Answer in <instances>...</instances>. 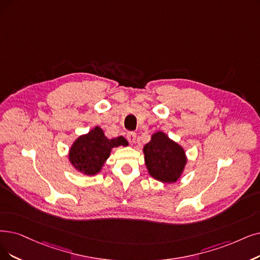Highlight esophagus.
<instances>
[{
  "mask_svg": "<svg viewBox=\"0 0 260 260\" xmlns=\"http://www.w3.org/2000/svg\"><path fill=\"white\" fill-rule=\"evenodd\" d=\"M127 140L129 141L130 144H134V143H136L137 133H134V132H128V134H127Z\"/></svg>",
  "mask_w": 260,
  "mask_h": 260,
  "instance_id": "34e87169",
  "label": "esophagus"
}]
</instances>
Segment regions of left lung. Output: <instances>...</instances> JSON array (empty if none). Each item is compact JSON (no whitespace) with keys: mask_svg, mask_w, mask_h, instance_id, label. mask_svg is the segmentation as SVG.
Segmentation results:
<instances>
[{"mask_svg":"<svg viewBox=\"0 0 260 260\" xmlns=\"http://www.w3.org/2000/svg\"><path fill=\"white\" fill-rule=\"evenodd\" d=\"M146 169L152 178L162 183H174L182 176L188 158L181 145L163 131L151 136L143 147Z\"/></svg>","mask_w":260,"mask_h":260,"instance_id":"obj_1","label":"left lung"}]
</instances>
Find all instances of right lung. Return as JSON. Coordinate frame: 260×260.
Wrapping results in <instances>:
<instances>
[{"mask_svg":"<svg viewBox=\"0 0 260 260\" xmlns=\"http://www.w3.org/2000/svg\"><path fill=\"white\" fill-rule=\"evenodd\" d=\"M128 145V141L123 137L109 140L103 130L96 126L72 143L68 160L79 173L94 176L101 172L113 148L126 147Z\"/></svg>","mask_w":260,"mask_h":260,"instance_id":"1","label":"right lung"}]
</instances>
